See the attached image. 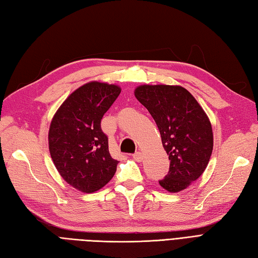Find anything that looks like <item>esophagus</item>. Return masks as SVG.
I'll return each instance as SVG.
<instances>
[{
	"label": "esophagus",
	"mask_w": 258,
	"mask_h": 258,
	"mask_svg": "<svg viewBox=\"0 0 258 258\" xmlns=\"http://www.w3.org/2000/svg\"><path fill=\"white\" fill-rule=\"evenodd\" d=\"M133 158L136 160V161H141L143 160V154H141L140 151H137V152H135V154L133 155Z\"/></svg>",
	"instance_id": "esophagus-1"
}]
</instances>
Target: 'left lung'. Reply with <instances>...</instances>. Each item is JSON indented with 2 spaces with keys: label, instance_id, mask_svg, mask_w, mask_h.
<instances>
[{
  "label": "left lung",
  "instance_id": "obj_1",
  "mask_svg": "<svg viewBox=\"0 0 258 258\" xmlns=\"http://www.w3.org/2000/svg\"><path fill=\"white\" fill-rule=\"evenodd\" d=\"M135 97L157 123L169 156L168 175L160 186L178 192L203 175L213 152L214 137L208 115L192 94L180 86L141 85Z\"/></svg>",
  "mask_w": 258,
  "mask_h": 258
}]
</instances>
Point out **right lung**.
Listing matches in <instances>:
<instances>
[{
  "instance_id": "add662e5",
  "label": "right lung",
  "mask_w": 258,
  "mask_h": 258,
  "mask_svg": "<svg viewBox=\"0 0 258 258\" xmlns=\"http://www.w3.org/2000/svg\"><path fill=\"white\" fill-rule=\"evenodd\" d=\"M121 92L107 82L91 81L68 97L51 120L49 150L60 176L82 192H94L112 179L118 160L110 156L101 119Z\"/></svg>"
}]
</instances>
